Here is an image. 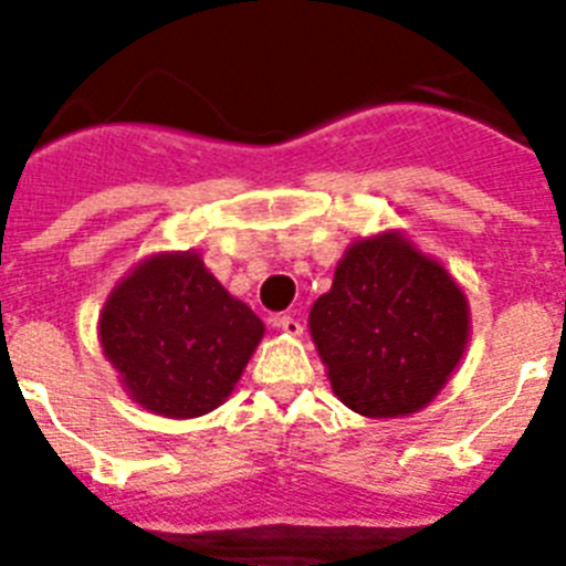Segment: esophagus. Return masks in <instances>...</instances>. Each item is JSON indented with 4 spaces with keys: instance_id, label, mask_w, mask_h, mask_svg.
<instances>
[{
    "instance_id": "esophagus-1",
    "label": "esophagus",
    "mask_w": 566,
    "mask_h": 566,
    "mask_svg": "<svg viewBox=\"0 0 566 566\" xmlns=\"http://www.w3.org/2000/svg\"><path fill=\"white\" fill-rule=\"evenodd\" d=\"M274 326L283 334H289V337H300L303 334V323L294 314H280V317H274Z\"/></svg>"
}]
</instances>
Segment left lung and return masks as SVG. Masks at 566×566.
<instances>
[{
	"label": "left lung",
	"instance_id": "obj_1",
	"mask_svg": "<svg viewBox=\"0 0 566 566\" xmlns=\"http://www.w3.org/2000/svg\"><path fill=\"white\" fill-rule=\"evenodd\" d=\"M308 328L339 399L385 419L431 402L468 343V303L437 260L379 234L354 243Z\"/></svg>",
	"mask_w": 566,
	"mask_h": 566
}]
</instances>
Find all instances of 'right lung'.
<instances>
[{
    "label": "right lung",
    "instance_id": "obj_1",
    "mask_svg": "<svg viewBox=\"0 0 566 566\" xmlns=\"http://www.w3.org/2000/svg\"><path fill=\"white\" fill-rule=\"evenodd\" d=\"M98 332L135 402L187 419L232 394L263 323L187 252L155 254L122 280Z\"/></svg>",
    "mask_w": 566,
    "mask_h": 566
}]
</instances>
